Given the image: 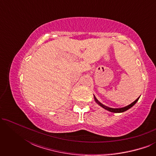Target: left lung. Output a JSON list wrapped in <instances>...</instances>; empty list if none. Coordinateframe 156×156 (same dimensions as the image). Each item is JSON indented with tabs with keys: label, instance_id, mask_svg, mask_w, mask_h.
Masks as SVG:
<instances>
[{
	"label": "left lung",
	"instance_id": "8db88e82",
	"mask_svg": "<svg viewBox=\"0 0 156 156\" xmlns=\"http://www.w3.org/2000/svg\"><path fill=\"white\" fill-rule=\"evenodd\" d=\"M140 97H138V99H136L133 102H132L131 104H129V105H128L126 106H124V107H122V108H111V107H108V106H105L103 104H101L99 101H98V99H97V98H96L95 96L94 95V97L95 101L97 102V103L99 104L100 106H101V107L104 108V109L107 110V111H108V112H113V113H122V112H126V111H127L128 109H129V108H131L133 105H135V104L138 101V100L139 99Z\"/></svg>",
	"mask_w": 156,
	"mask_h": 156
}]
</instances>
